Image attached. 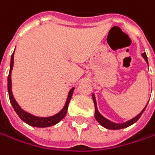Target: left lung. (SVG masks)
<instances>
[{
  "instance_id": "1",
  "label": "left lung",
  "mask_w": 155,
  "mask_h": 155,
  "mask_svg": "<svg viewBox=\"0 0 155 155\" xmlns=\"http://www.w3.org/2000/svg\"><path fill=\"white\" fill-rule=\"evenodd\" d=\"M143 59L145 60V61L148 63V59H147V56H146V53L145 52H143ZM93 100H94V107H95V114H94V116H95V119L97 120V122L102 125V126H104V128H106V129H110V130H119V129H123V128H126V127H128V126H130V125H132V124H134L135 122H137L138 121V119L141 117V115L143 114V111L145 110V108H146V106H147V104H146V106L143 108V110L137 115V116H135L134 118H133V119H131L130 121H128V122H125V123H124V124H115V123H113V122H111V121H109L108 119H106V118H104L100 113H99V111H98V109H97V105H96V100H95V96H94V94H93Z\"/></svg>"
}]
</instances>
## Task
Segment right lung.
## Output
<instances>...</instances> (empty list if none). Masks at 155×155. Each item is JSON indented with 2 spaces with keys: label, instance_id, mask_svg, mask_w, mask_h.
Instances as JSON below:
<instances>
[{
  "label": "right lung",
  "instance_id": "1",
  "mask_svg": "<svg viewBox=\"0 0 155 155\" xmlns=\"http://www.w3.org/2000/svg\"><path fill=\"white\" fill-rule=\"evenodd\" d=\"M14 53V51H13ZM13 53L12 54L11 57V64H10V72L8 75V93H9V98H10V102L14 109V111L16 112V114H18V116L27 124L31 125V126H34V127H49V126H52L56 124H58L61 120H62L64 118V116L67 114V110H68V104L70 103V100L72 96V93L74 88H71L68 94V97L65 103V105L63 106V108L55 115L53 116H50V117H37L34 116L25 111H23L20 105L17 104V102L15 101L13 95H12V79H11V75H12V70L13 67Z\"/></svg>",
  "mask_w": 155,
  "mask_h": 155
}]
</instances>
